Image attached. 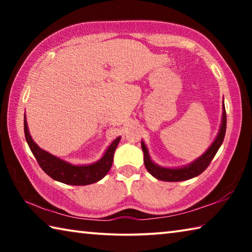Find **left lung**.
Listing matches in <instances>:
<instances>
[{"instance_id":"8db88e82","label":"left lung","mask_w":252,"mask_h":252,"mask_svg":"<svg viewBox=\"0 0 252 252\" xmlns=\"http://www.w3.org/2000/svg\"><path fill=\"white\" fill-rule=\"evenodd\" d=\"M225 129H227V114H225L224 103L222 106V118H221V125L218 134H217L215 141L211 143V146L207 149V151L200 156L198 159L191 162V163L183 165L180 168H165L155 163L152 161L150 155H149L148 148L146 143L141 141V148L144 156V165L151 176L155 177L158 180L168 181V182H177V181H185L198 177L201 174L204 170L210 164L213 157L218 152L219 148L223 142Z\"/></svg>"}]
</instances>
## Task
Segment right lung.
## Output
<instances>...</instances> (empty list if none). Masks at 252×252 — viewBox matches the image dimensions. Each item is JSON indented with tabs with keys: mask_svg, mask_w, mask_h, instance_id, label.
I'll list each match as a JSON object with an SVG mask.
<instances>
[{
	"mask_svg": "<svg viewBox=\"0 0 252 252\" xmlns=\"http://www.w3.org/2000/svg\"><path fill=\"white\" fill-rule=\"evenodd\" d=\"M24 134L30 149L39 162L42 170L54 180L66 183L71 186H87L100 181L105 174L109 172L113 162L114 151L120 142L121 136L114 139L112 143L106 149L104 155L100 160L93 162L91 164L75 165L70 162L64 161L60 158L51 155L50 152L41 149L33 141L29 132L27 118L24 116Z\"/></svg>",
	"mask_w": 252,
	"mask_h": 252,
	"instance_id": "1",
	"label": "right lung"
}]
</instances>
